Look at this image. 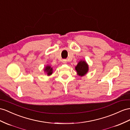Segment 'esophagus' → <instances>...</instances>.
<instances>
[{
    "instance_id": "obj_1",
    "label": "esophagus",
    "mask_w": 130,
    "mask_h": 130,
    "mask_svg": "<svg viewBox=\"0 0 130 130\" xmlns=\"http://www.w3.org/2000/svg\"><path fill=\"white\" fill-rule=\"evenodd\" d=\"M62 62L63 64H66V63H67V60H66V59H63L62 60Z\"/></svg>"
}]
</instances>
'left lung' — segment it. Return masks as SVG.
<instances>
[{
    "mask_svg": "<svg viewBox=\"0 0 130 130\" xmlns=\"http://www.w3.org/2000/svg\"><path fill=\"white\" fill-rule=\"evenodd\" d=\"M77 75L81 76L85 75L88 71V65L85 61L81 60L78 62L77 66L75 67Z\"/></svg>",
    "mask_w": 130,
    "mask_h": 130,
    "instance_id": "obj_1",
    "label": "left lung"
}]
</instances>
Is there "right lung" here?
Instances as JSON below:
<instances>
[{
	"instance_id": "right-lung-1",
	"label": "right lung",
	"mask_w": 130,
	"mask_h": 130,
	"mask_svg": "<svg viewBox=\"0 0 130 130\" xmlns=\"http://www.w3.org/2000/svg\"><path fill=\"white\" fill-rule=\"evenodd\" d=\"M44 70L46 73V74H47L48 76L51 75L53 73V68L49 65H47L46 66H45V68H44Z\"/></svg>"
}]
</instances>
